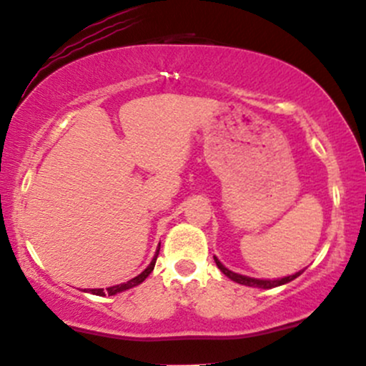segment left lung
Wrapping results in <instances>:
<instances>
[{
  "label": "left lung",
  "instance_id": "8db88e82",
  "mask_svg": "<svg viewBox=\"0 0 366 366\" xmlns=\"http://www.w3.org/2000/svg\"><path fill=\"white\" fill-rule=\"evenodd\" d=\"M214 262H217L218 269L223 272V274L228 276L232 281H235V283H240V285H245V286H257V288H274V286H280V285H285V283H290V281H293L295 278H298V276L302 274L303 271H298L295 272L292 276H286V278H281V280H255V278H249V276H242V274H237V272H232L230 269H227L225 266H223L222 262L218 261L217 257H214Z\"/></svg>",
  "mask_w": 366,
  "mask_h": 366
}]
</instances>
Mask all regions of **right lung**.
Listing matches in <instances>:
<instances>
[{
  "instance_id": "right-lung-1",
  "label": "right lung",
  "mask_w": 366,
  "mask_h": 366,
  "mask_svg": "<svg viewBox=\"0 0 366 366\" xmlns=\"http://www.w3.org/2000/svg\"><path fill=\"white\" fill-rule=\"evenodd\" d=\"M158 252H160V245H158V249H157V254H155V257H153V261L149 262V266H148L147 269H144L143 272H141V274L136 276V278L129 280V281H126V283H122V285L111 286V288H105V290H102V288H97V290H88V292H90V293H94V295H99V297H105V295H116V293H121V292H124V290H129V288H133V286H138L139 283H143V281L148 278V276H149V272H152V271H153V267H155V262H157Z\"/></svg>"
}]
</instances>
